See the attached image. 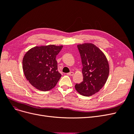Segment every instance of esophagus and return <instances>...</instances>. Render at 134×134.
I'll return each mask as SVG.
<instances>
[{"label":"esophagus","instance_id":"34e87169","mask_svg":"<svg viewBox=\"0 0 134 134\" xmlns=\"http://www.w3.org/2000/svg\"><path fill=\"white\" fill-rule=\"evenodd\" d=\"M67 75H70V76H72V75H74V72L71 71V72H68V73H67Z\"/></svg>","mask_w":134,"mask_h":134}]
</instances>
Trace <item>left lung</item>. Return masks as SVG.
<instances>
[{
    "label": "left lung",
    "mask_w": 134,
    "mask_h": 134,
    "mask_svg": "<svg viewBox=\"0 0 134 134\" xmlns=\"http://www.w3.org/2000/svg\"><path fill=\"white\" fill-rule=\"evenodd\" d=\"M82 63L83 80L76 84L79 93L88 97L98 92L106 83L109 75V64L106 56L94 44H78Z\"/></svg>",
    "instance_id": "left-lung-1"
}]
</instances>
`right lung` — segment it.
Segmentation results:
<instances>
[{
	"label": "right lung",
	"mask_w": 134,
	"mask_h": 134,
	"mask_svg": "<svg viewBox=\"0 0 134 134\" xmlns=\"http://www.w3.org/2000/svg\"><path fill=\"white\" fill-rule=\"evenodd\" d=\"M63 46L50 44L36 46L28 51L22 61L26 79L32 86L42 91L54 88L62 74L58 70L56 57Z\"/></svg>",
	"instance_id": "right-lung-1"
}]
</instances>
